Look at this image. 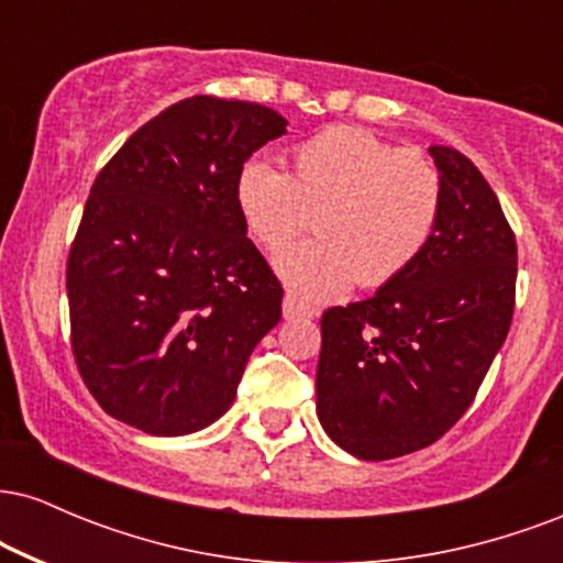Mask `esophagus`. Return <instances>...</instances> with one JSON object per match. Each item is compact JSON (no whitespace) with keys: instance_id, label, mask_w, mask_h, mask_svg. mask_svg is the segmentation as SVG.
Masks as SVG:
<instances>
[{"instance_id":"34e87169","label":"esophagus","mask_w":563,"mask_h":563,"mask_svg":"<svg viewBox=\"0 0 563 563\" xmlns=\"http://www.w3.org/2000/svg\"><path fill=\"white\" fill-rule=\"evenodd\" d=\"M283 318H286V320L314 318V307H312V303L301 301L296 294H286V296H283Z\"/></svg>"}]
</instances>
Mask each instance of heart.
Masks as SVG:
<instances>
[{"label": "heart", "mask_w": 563, "mask_h": 563, "mask_svg": "<svg viewBox=\"0 0 563 563\" xmlns=\"http://www.w3.org/2000/svg\"><path fill=\"white\" fill-rule=\"evenodd\" d=\"M245 232L264 249L294 243L277 273L303 299H335L354 283L386 286L423 256L442 214V179L429 158L357 126H328L290 151L288 174L251 156L235 174Z\"/></svg>", "instance_id": "obj_1"}]
</instances>
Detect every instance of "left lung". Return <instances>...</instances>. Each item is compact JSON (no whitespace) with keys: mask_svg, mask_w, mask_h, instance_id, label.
I'll use <instances>...</instances> for the list:
<instances>
[{"mask_svg":"<svg viewBox=\"0 0 563 563\" xmlns=\"http://www.w3.org/2000/svg\"><path fill=\"white\" fill-rule=\"evenodd\" d=\"M429 153L442 214L423 256L320 320L318 418L339 448L389 461L434 444L474 402L516 303V235L471 161Z\"/></svg>","mask_w":563,"mask_h":563,"instance_id":"8db88e82","label":"left lung"}]
</instances>
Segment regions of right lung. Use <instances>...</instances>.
<instances>
[{
  "label": "right lung",
  "instance_id": "add662e5",
  "mask_svg": "<svg viewBox=\"0 0 563 563\" xmlns=\"http://www.w3.org/2000/svg\"><path fill=\"white\" fill-rule=\"evenodd\" d=\"M288 121L196 95L97 174L70 243V349L108 416L156 437L214 423L283 318V286L235 206V174Z\"/></svg>",
  "mask_w": 563,
  "mask_h": 563
}]
</instances>
